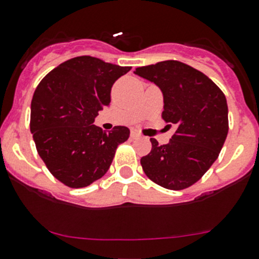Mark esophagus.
I'll list each match as a JSON object with an SVG mask.
<instances>
[{
    "label": "esophagus",
    "mask_w": 259,
    "mask_h": 259,
    "mask_svg": "<svg viewBox=\"0 0 259 259\" xmlns=\"http://www.w3.org/2000/svg\"><path fill=\"white\" fill-rule=\"evenodd\" d=\"M140 137H142V135H140V133H138L137 130H132V132H130V138H132V139H138V138Z\"/></svg>",
    "instance_id": "obj_1"
}]
</instances>
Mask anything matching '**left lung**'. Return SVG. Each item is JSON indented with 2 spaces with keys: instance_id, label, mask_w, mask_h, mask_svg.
<instances>
[{
  "instance_id": "8db88e82",
  "label": "left lung",
  "mask_w": 259,
  "mask_h": 259,
  "mask_svg": "<svg viewBox=\"0 0 259 259\" xmlns=\"http://www.w3.org/2000/svg\"><path fill=\"white\" fill-rule=\"evenodd\" d=\"M138 76L154 82L164 101L162 117L176 126L169 143L158 144L140 159L149 180L168 190L197 182L218 159L227 139L228 105L222 90L202 72L178 60L139 67Z\"/></svg>"
}]
</instances>
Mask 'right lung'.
Here are the masks:
<instances>
[{
	"label": "right lung",
	"mask_w": 259,
	"mask_h": 259,
	"mask_svg": "<svg viewBox=\"0 0 259 259\" xmlns=\"http://www.w3.org/2000/svg\"><path fill=\"white\" fill-rule=\"evenodd\" d=\"M130 69L82 55L59 64L37 84L30 132L49 172L68 187H86L101 178L117 145L129 138L126 126L105 133L94 121L110 105L112 84Z\"/></svg>",
	"instance_id": "right-lung-1"
}]
</instances>
